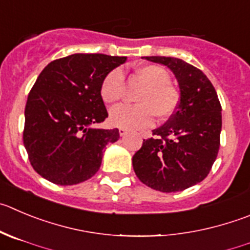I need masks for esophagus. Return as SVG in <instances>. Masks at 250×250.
I'll list each match as a JSON object with an SVG mask.
<instances>
[{
	"label": "esophagus",
	"instance_id": "34e87169",
	"mask_svg": "<svg viewBox=\"0 0 250 250\" xmlns=\"http://www.w3.org/2000/svg\"><path fill=\"white\" fill-rule=\"evenodd\" d=\"M118 132H120V136L121 137H125V134H127V133H128V130L125 129V128H120V129H118Z\"/></svg>",
	"mask_w": 250,
	"mask_h": 250
}]
</instances>
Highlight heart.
I'll use <instances>...</instances> for the list:
<instances>
[{
  "label": "heart",
  "mask_w": 250,
  "mask_h": 250,
  "mask_svg": "<svg viewBox=\"0 0 250 250\" xmlns=\"http://www.w3.org/2000/svg\"><path fill=\"white\" fill-rule=\"evenodd\" d=\"M146 87L138 93V104H121L109 112V123L125 129H141L154 122V114L164 121L171 117L179 104V93L169 83L170 75L159 65H143L137 69ZM125 92V75L121 69L107 74L100 86V95L106 104L120 101Z\"/></svg>",
  "instance_id": "1"
}]
</instances>
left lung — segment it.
Segmentation results:
<instances>
[{"label":"left lung","mask_w":250,"mask_h":250,"mask_svg":"<svg viewBox=\"0 0 250 250\" xmlns=\"http://www.w3.org/2000/svg\"><path fill=\"white\" fill-rule=\"evenodd\" d=\"M169 67L178 80L180 101L170 120L144 139L132 158L139 180L154 190L176 192L201 183L220 149L222 107L201 70L178 58L146 57Z\"/></svg>","instance_id":"left-lung-1"}]
</instances>
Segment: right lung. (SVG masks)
Returning <instances> with one entry per match:
<instances>
[{
    "instance_id": "right-lung-1",
    "label": "right lung",
    "mask_w": 250,
    "mask_h": 250,
    "mask_svg": "<svg viewBox=\"0 0 250 250\" xmlns=\"http://www.w3.org/2000/svg\"><path fill=\"white\" fill-rule=\"evenodd\" d=\"M127 57L72 54L49 62L28 95L23 144L33 169L57 185H75L99 171L104 148L120 138L91 127L108 117L100 86Z\"/></svg>"
}]
</instances>
